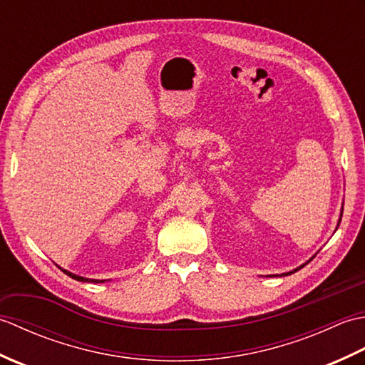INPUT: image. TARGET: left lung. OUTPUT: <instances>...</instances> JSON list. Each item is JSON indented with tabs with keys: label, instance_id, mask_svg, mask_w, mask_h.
<instances>
[{
	"label": "left lung",
	"instance_id": "left-lung-1",
	"mask_svg": "<svg viewBox=\"0 0 365 365\" xmlns=\"http://www.w3.org/2000/svg\"><path fill=\"white\" fill-rule=\"evenodd\" d=\"M342 213H344V207H342V210H340V216H339V222H337V227H339V224H340V220H342ZM337 227H336V230H337ZM314 257H315V255H314ZM314 257H311V259H309L306 263H309V262H311ZM306 263H302V265H299L298 268H294V269H292V271H287V273H282V274H273V276H289V274H293L294 273V271H298V269H301L302 267H304L306 265Z\"/></svg>",
	"mask_w": 365,
	"mask_h": 365
}]
</instances>
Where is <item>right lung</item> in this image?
Returning <instances> with one entry per match:
<instances>
[{
	"mask_svg": "<svg viewBox=\"0 0 365 365\" xmlns=\"http://www.w3.org/2000/svg\"><path fill=\"white\" fill-rule=\"evenodd\" d=\"M61 269H63L67 276H71L72 279H76V281H80V282H96V284L97 282H105V281H100V279H89V277H83V276H78V274H73V273H71V271H67L64 268H61Z\"/></svg>",
	"mask_w": 365,
	"mask_h": 365,
	"instance_id": "1",
	"label": "right lung"
}]
</instances>
